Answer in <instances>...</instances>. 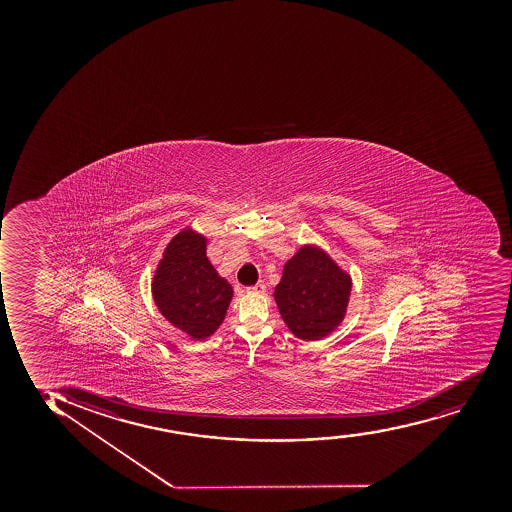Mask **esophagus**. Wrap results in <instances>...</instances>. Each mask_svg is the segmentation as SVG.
Here are the masks:
<instances>
[{
    "label": "esophagus",
    "mask_w": 512,
    "mask_h": 512,
    "mask_svg": "<svg viewBox=\"0 0 512 512\" xmlns=\"http://www.w3.org/2000/svg\"><path fill=\"white\" fill-rule=\"evenodd\" d=\"M249 294H265L266 285L265 283H256V285H251V287L246 288Z\"/></svg>",
    "instance_id": "esophagus-1"
}]
</instances>
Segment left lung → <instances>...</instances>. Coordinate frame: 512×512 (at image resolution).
Here are the masks:
<instances>
[{
    "label": "left lung",
    "instance_id": "obj_1",
    "mask_svg": "<svg viewBox=\"0 0 512 512\" xmlns=\"http://www.w3.org/2000/svg\"><path fill=\"white\" fill-rule=\"evenodd\" d=\"M350 288V278L323 251L306 246L283 268L275 300L290 331L314 341L340 324Z\"/></svg>",
    "mask_w": 512,
    "mask_h": 512
}]
</instances>
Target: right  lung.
I'll use <instances>...</instances> for the list:
<instances>
[{"mask_svg": "<svg viewBox=\"0 0 512 512\" xmlns=\"http://www.w3.org/2000/svg\"><path fill=\"white\" fill-rule=\"evenodd\" d=\"M205 242L193 230L177 234L153 278V299L160 312L194 340L212 335L232 299V287L206 258Z\"/></svg>", "mask_w": 512, "mask_h": 512, "instance_id": "right-lung-1", "label": "right lung"}]
</instances>
